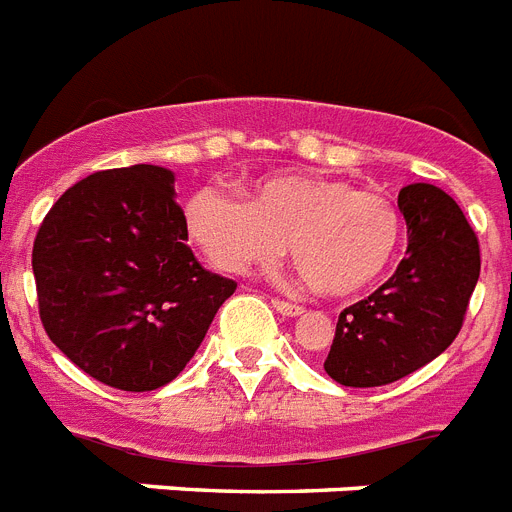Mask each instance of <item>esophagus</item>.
Instances as JSON below:
<instances>
[{
    "mask_svg": "<svg viewBox=\"0 0 512 512\" xmlns=\"http://www.w3.org/2000/svg\"><path fill=\"white\" fill-rule=\"evenodd\" d=\"M272 305H274V310H277V313H282V316H287V318L303 316V308H300V305H295V303H287V300L274 298Z\"/></svg>",
    "mask_w": 512,
    "mask_h": 512,
    "instance_id": "obj_1",
    "label": "esophagus"
}]
</instances>
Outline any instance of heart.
I'll use <instances>...</instances> for the list:
<instances>
[{
    "label": "heart",
    "instance_id": "obj_1",
    "mask_svg": "<svg viewBox=\"0 0 512 512\" xmlns=\"http://www.w3.org/2000/svg\"><path fill=\"white\" fill-rule=\"evenodd\" d=\"M186 227L199 251L225 272L272 266L285 256L310 292L355 298L393 266L404 217L383 194L323 173H274L246 196L202 186L186 202Z\"/></svg>",
    "mask_w": 512,
    "mask_h": 512
}]
</instances>
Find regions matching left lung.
<instances>
[{"label":"left lung","mask_w":512,"mask_h":512,"mask_svg":"<svg viewBox=\"0 0 512 512\" xmlns=\"http://www.w3.org/2000/svg\"><path fill=\"white\" fill-rule=\"evenodd\" d=\"M406 259L336 323L323 370L349 388L399 381L432 362L461 331L479 279V240L451 196L430 183L401 189Z\"/></svg>","instance_id":"8db88e82"}]
</instances>
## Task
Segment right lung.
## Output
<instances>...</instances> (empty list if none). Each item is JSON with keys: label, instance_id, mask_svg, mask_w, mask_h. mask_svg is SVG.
Here are the masks:
<instances>
[{"label": "right lung", "instance_id": "add662e5", "mask_svg": "<svg viewBox=\"0 0 512 512\" xmlns=\"http://www.w3.org/2000/svg\"><path fill=\"white\" fill-rule=\"evenodd\" d=\"M173 183L160 165L100 170L59 196L33 243L48 339L121 391L173 381L238 287L196 261Z\"/></svg>", "mask_w": 512, "mask_h": 512}]
</instances>
